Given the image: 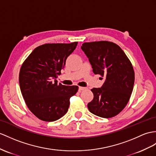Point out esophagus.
Masks as SVG:
<instances>
[{
  "instance_id": "34e87169",
  "label": "esophagus",
  "mask_w": 156,
  "mask_h": 156,
  "mask_svg": "<svg viewBox=\"0 0 156 156\" xmlns=\"http://www.w3.org/2000/svg\"><path fill=\"white\" fill-rule=\"evenodd\" d=\"M87 88L86 87H79V92H81V90H86Z\"/></svg>"
}]
</instances>
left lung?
<instances>
[{
	"label": "left lung",
	"instance_id": "8db88e82",
	"mask_svg": "<svg viewBox=\"0 0 156 156\" xmlns=\"http://www.w3.org/2000/svg\"><path fill=\"white\" fill-rule=\"evenodd\" d=\"M93 73L105 77L101 88L91 89L94 98L87 107L94 115L111 118L126 107L134 84V71L125 53L119 45L107 41L84 43L81 47Z\"/></svg>",
	"mask_w": 156,
	"mask_h": 156
}]
</instances>
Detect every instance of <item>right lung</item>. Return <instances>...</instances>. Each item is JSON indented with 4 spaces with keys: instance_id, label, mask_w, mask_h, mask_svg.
<instances>
[{
    "instance_id": "add662e5",
    "label": "right lung",
    "mask_w": 156,
    "mask_h": 156,
    "mask_svg": "<svg viewBox=\"0 0 156 156\" xmlns=\"http://www.w3.org/2000/svg\"><path fill=\"white\" fill-rule=\"evenodd\" d=\"M77 42L46 44L33 50L22 64L19 84L26 104L39 119L53 122L67 113L69 98L77 86L63 85L56 80Z\"/></svg>"
}]
</instances>
